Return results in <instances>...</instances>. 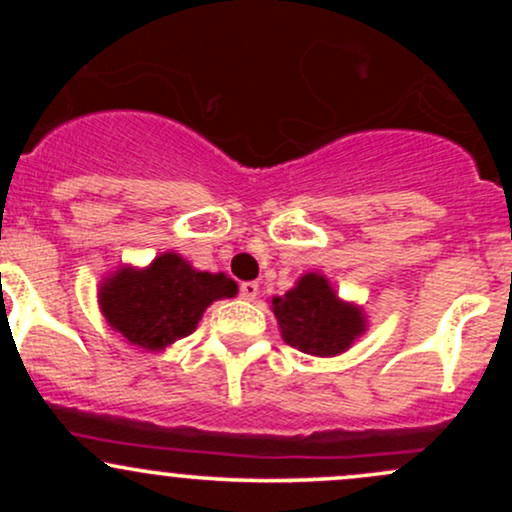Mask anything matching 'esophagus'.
Instances as JSON below:
<instances>
[{"mask_svg":"<svg viewBox=\"0 0 512 512\" xmlns=\"http://www.w3.org/2000/svg\"><path fill=\"white\" fill-rule=\"evenodd\" d=\"M257 293H260V284H257V281H243V284H240V296H243L245 301H255Z\"/></svg>","mask_w":512,"mask_h":512,"instance_id":"1","label":"esophagus"}]
</instances>
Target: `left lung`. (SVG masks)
I'll use <instances>...</instances> for the list:
<instances>
[{
    "label": "left lung",
    "instance_id": "1",
    "mask_svg": "<svg viewBox=\"0 0 512 512\" xmlns=\"http://www.w3.org/2000/svg\"><path fill=\"white\" fill-rule=\"evenodd\" d=\"M272 308L286 344L310 356L342 354L363 332L361 313L339 301L320 274H305L296 289L274 298Z\"/></svg>",
    "mask_w": 512,
    "mask_h": 512
}]
</instances>
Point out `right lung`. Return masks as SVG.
Masks as SVG:
<instances>
[{"label":"right lung","mask_w":512,"mask_h":512,"mask_svg":"<svg viewBox=\"0 0 512 512\" xmlns=\"http://www.w3.org/2000/svg\"><path fill=\"white\" fill-rule=\"evenodd\" d=\"M236 291V281L226 274L197 272L180 255L166 252L142 272H117L98 298L105 320L129 344L163 349L195 332L216 298H231Z\"/></svg>","instance_id":"obj_1"}]
</instances>
